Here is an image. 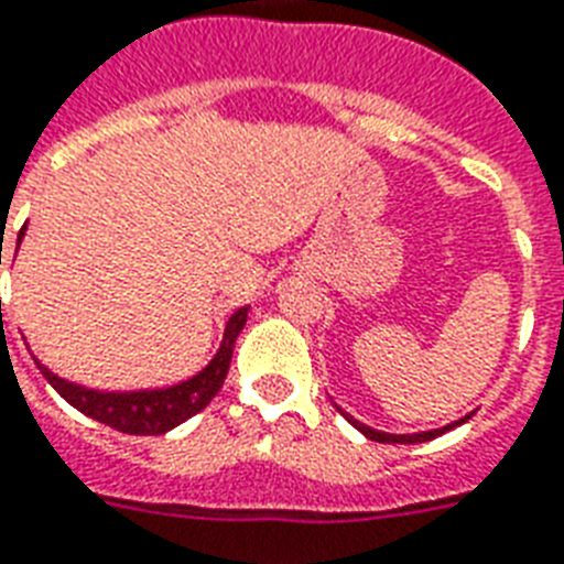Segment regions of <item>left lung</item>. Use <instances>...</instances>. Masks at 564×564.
I'll return each instance as SVG.
<instances>
[{"label": "left lung", "mask_w": 564, "mask_h": 564, "mask_svg": "<svg viewBox=\"0 0 564 564\" xmlns=\"http://www.w3.org/2000/svg\"><path fill=\"white\" fill-rule=\"evenodd\" d=\"M337 410H340V408H337ZM340 413H344V410H340ZM344 416L349 419V422H352V425L358 427L360 434L367 436V440H376V443H402V445H413V443H427V440H434V436H440V434H445V431H452V427L463 425V422H466V419L471 416V413H468V416H463V419H457V422H452V425L436 427V431H422V434H384V431H376V427L364 425V422H358V419H352V416H349V413H344Z\"/></svg>", "instance_id": "obj_1"}]
</instances>
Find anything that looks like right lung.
Segmentation results:
<instances>
[{
	"mask_svg": "<svg viewBox=\"0 0 564 564\" xmlns=\"http://www.w3.org/2000/svg\"><path fill=\"white\" fill-rule=\"evenodd\" d=\"M245 323L247 305L245 308H238L236 314L229 317L218 355H215L197 376H192L188 381H180V384L174 387H162V390L98 393V390H87V387L63 381V378H57L54 372H48L43 364H37V367L48 384H52L72 408H78L84 416L96 419L101 425L116 427L121 434H165L171 427H177L180 422H186V419H192L195 413H200V410L218 395V390L224 387V378H227L229 372L232 346H236V337L241 335Z\"/></svg>",
	"mask_w": 564,
	"mask_h": 564,
	"instance_id": "1",
	"label": "right lung"
}]
</instances>
